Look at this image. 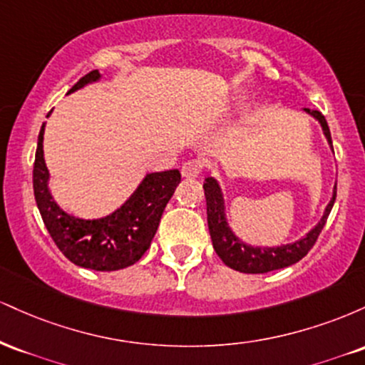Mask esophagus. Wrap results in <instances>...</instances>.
<instances>
[{"label":"esophagus","mask_w":365,"mask_h":365,"mask_svg":"<svg viewBox=\"0 0 365 365\" xmlns=\"http://www.w3.org/2000/svg\"><path fill=\"white\" fill-rule=\"evenodd\" d=\"M202 171V163L199 159H190V161L183 163L182 166V177L183 178H197Z\"/></svg>","instance_id":"34e87169"}]
</instances>
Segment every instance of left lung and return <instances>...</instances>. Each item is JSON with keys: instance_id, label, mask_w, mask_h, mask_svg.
I'll return each mask as SVG.
<instances>
[{"instance_id": "1", "label": "left lung", "mask_w": 365, "mask_h": 365, "mask_svg": "<svg viewBox=\"0 0 365 365\" xmlns=\"http://www.w3.org/2000/svg\"><path fill=\"white\" fill-rule=\"evenodd\" d=\"M305 111L311 113L316 120H319L322 132H324L326 139H328L329 145L333 148L328 121H326L324 116L319 111H311L307 108H305ZM204 194H206L207 204L209 233H211L212 247H215L216 254L232 269L240 271V273L259 274L269 273V271L274 269H282V267H288L307 255L309 250L316 244L317 237H319L322 228H324L331 209H333L334 199H336V185H334L333 190V199L326 206V211L319 223L314 226L304 238L282 247H252L238 240L235 233L232 232V228L226 223L223 194H221V188L212 177H207L206 182H204Z\"/></svg>"}]
</instances>
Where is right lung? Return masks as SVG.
Instances as JSON below:
<instances>
[{"label": "right lung", "instance_id": "right-lung-1", "mask_svg": "<svg viewBox=\"0 0 365 365\" xmlns=\"http://www.w3.org/2000/svg\"><path fill=\"white\" fill-rule=\"evenodd\" d=\"M99 77L101 73L92 70L68 92L99 81ZM43 139L44 123L37 139L32 182L37 207L58 249L73 264L94 271H116L135 264L156 235L163 211L182 180L180 171L145 175L127 202L110 216L101 220H81L61 211L49 194V171L44 163Z\"/></svg>", "mask_w": 365, "mask_h": 365}]
</instances>
